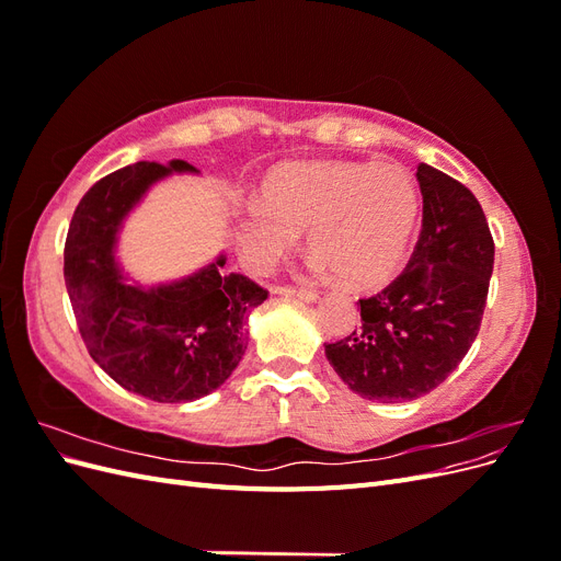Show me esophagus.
<instances>
[{
    "instance_id": "1",
    "label": "esophagus",
    "mask_w": 561,
    "mask_h": 561,
    "mask_svg": "<svg viewBox=\"0 0 561 561\" xmlns=\"http://www.w3.org/2000/svg\"><path fill=\"white\" fill-rule=\"evenodd\" d=\"M276 295H283L287 299H299V301H316L318 295L313 290H299V287H276Z\"/></svg>"
}]
</instances>
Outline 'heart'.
Masks as SVG:
<instances>
[{
  "label": "heart",
  "mask_w": 561,
  "mask_h": 561,
  "mask_svg": "<svg viewBox=\"0 0 561 561\" xmlns=\"http://www.w3.org/2000/svg\"><path fill=\"white\" fill-rule=\"evenodd\" d=\"M416 217V186L400 165L287 163L268 175L264 206L245 210L239 245L252 266L264 268L309 229L316 271L332 268L351 287H371L400 266Z\"/></svg>",
  "instance_id": "heart-1"
}]
</instances>
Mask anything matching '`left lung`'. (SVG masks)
Here are the masks:
<instances>
[{
    "instance_id": "obj_1",
    "label": "left lung",
    "mask_w": 561,
    "mask_h": 561,
    "mask_svg": "<svg viewBox=\"0 0 561 561\" xmlns=\"http://www.w3.org/2000/svg\"><path fill=\"white\" fill-rule=\"evenodd\" d=\"M419 241L381 293L363 297L360 322L325 355L360 398L407 402L431 393L466 358L480 332L494 268V239L466 184L419 163Z\"/></svg>"
}]
</instances>
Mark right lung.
<instances>
[{"mask_svg": "<svg viewBox=\"0 0 561 561\" xmlns=\"http://www.w3.org/2000/svg\"><path fill=\"white\" fill-rule=\"evenodd\" d=\"M194 171L186 161H140L98 180L83 194L65 239V285L91 358L130 393L192 402L222 386L248 348V316L268 297L225 257L173 285H126L114 264L124 215L151 182Z\"/></svg>", "mask_w": 561, "mask_h": 561, "instance_id": "add662e5", "label": "right lung"}]
</instances>
